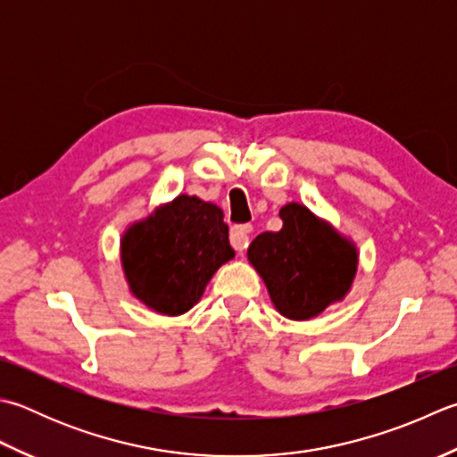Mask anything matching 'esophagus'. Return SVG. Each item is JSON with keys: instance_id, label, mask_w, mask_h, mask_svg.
I'll return each mask as SVG.
<instances>
[{"instance_id": "34e87169", "label": "esophagus", "mask_w": 457, "mask_h": 457, "mask_svg": "<svg viewBox=\"0 0 457 457\" xmlns=\"http://www.w3.org/2000/svg\"><path fill=\"white\" fill-rule=\"evenodd\" d=\"M252 226H236L231 228V234H229V241L231 245H234L236 252H245V247L249 245V234H252Z\"/></svg>"}]
</instances>
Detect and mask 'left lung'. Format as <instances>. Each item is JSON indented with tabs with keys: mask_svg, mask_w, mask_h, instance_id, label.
<instances>
[{
	"mask_svg": "<svg viewBox=\"0 0 457 457\" xmlns=\"http://www.w3.org/2000/svg\"><path fill=\"white\" fill-rule=\"evenodd\" d=\"M279 216L283 228L259 234L247 259L263 279L273 307L291 320H309L351 291L359 249L307 205L291 202Z\"/></svg>",
	"mask_w": 457,
	"mask_h": 457,
	"instance_id": "1",
	"label": "left lung"
}]
</instances>
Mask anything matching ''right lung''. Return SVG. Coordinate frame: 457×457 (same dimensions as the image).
Returning <instances> with one entry per match:
<instances>
[{
    "instance_id": "1",
    "label": "right lung",
    "mask_w": 457,
    "mask_h": 457,
    "mask_svg": "<svg viewBox=\"0 0 457 457\" xmlns=\"http://www.w3.org/2000/svg\"><path fill=\"white\" fill-rule=\"evenodd\" d=\"M234 255L223 212L187 194L130 223L120 239V263L130 293L168 317L190 311L213 273Z\"/></svg>"
}]
</instances>
